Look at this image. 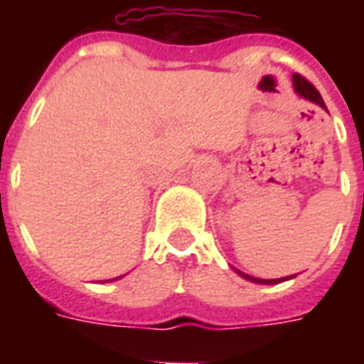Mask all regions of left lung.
<instances>
[{"instance_id":"1","label":"left lung","mask_w":364,"mask_h":364,"mask_svg":"<svg viewBox=\"0 0 364 364\" xmlns=\"http://www.w3.org/2000/svg\"><path fill=\"white\" fill-rule=\"evenodd\" d=\"M292 80H294V90H296V93L300 97H304V99H308V101H312V103L320 105V107H323L326 109V103H323V99H321L320 91L314 87L312 83L308 82L306 77H302L300 74H294L292 75ZM236 273L240 274V277H244V279H247V281L252 282H257V284H277V282H282V281H289V279H294L296 274H290V277H282V279H257V277H252V274L247 273H242V271H237Z\"/></svg>"}]
</instances>
